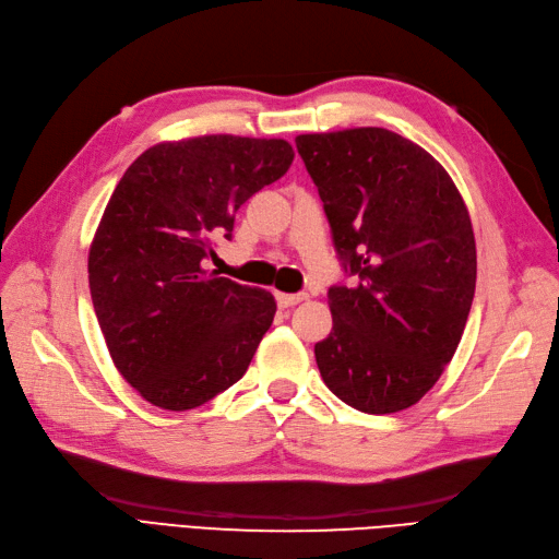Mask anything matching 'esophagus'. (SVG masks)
<instances>
[{
  "label": "esophagus",
  "instance_id": "esophagus-1",
  "mask_svg": "<svg viewBox=\"0 0 559 559\" xmlns=\"http://www.w3.org/2000/svg\"><path fill=\"white\" fill-rule=\"evenodd\" d=\"M302 300H307L305 293H295V295H288V293H276V302L278 307H295L300 305Z\"/></svg>",
  "mask_w": 559,
  "mask_h": 559
}]
</instances>
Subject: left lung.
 Returning <instances> with one entry per match:
<instances>
[{"label": "left lung", "instance_id": "1", "mask_svg": "<svg viewBox=\"0 0 559 559\" xmlns=\"http://www.w3.org/2000/svg\"><path fill=\"white\" fill-rule=\"evenodd\" d=\"M295 146L324 201L350 286H331L324 384L362 413H396L435 386L476 293V237L447 170L382 127L302 134Z\"/></svg>", "mask_w": 559, "mask_h": 559}]
</instances>
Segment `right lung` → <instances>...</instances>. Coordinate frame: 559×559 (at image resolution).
<instances>
[{
    "label": "right lung",
    "mask_w": 559,
    "mask_h": 559,
    "mask_svg": "<svg viewBox=\"0 0 559 559\" xmlns=\"http://www.w3.org/2000/svg\"><path fill=\"white\" fill-rule=\"evenodd\" d=\"M295 158L283 139L213 134L129 165L88 252V286L120 374L153 406L189 411L242 379L276 300L206 271L213 240Z\"/></svg>",
    "instance_id": "obj_1"
}]
</instances>
